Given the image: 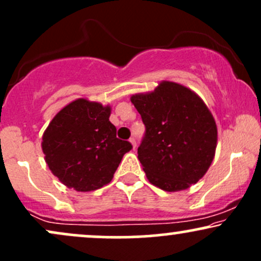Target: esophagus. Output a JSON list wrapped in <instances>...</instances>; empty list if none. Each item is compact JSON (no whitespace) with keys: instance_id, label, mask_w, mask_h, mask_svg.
I'll return each instance as SVG.
<instances>
[{"instance_id":"34e87169","label":"esophagus","mask_w":261,"mask_h":261,"mask_svg":"<svg viewBox=\"0 0 261 261\" xmlns=\"http://www.w3.org/2000/svg\"><path fill=\"white\" fill-rule=\"evenodd\" d=\"M130 143H131V145H133V148H136L137 143H136V140H135L134 137H131V139H130Z\"/></svg>"}]
</instances>
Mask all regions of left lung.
<instances>
[{
  "instance_id": "8db88e82",
  "label": "left lung",
  "mask_w": 261,
  "mask_h": 261,
  "mask_svg": "<svg viewBox=\"0 0 261 261\" xmlns=\"http://www.w3.org/2000/svg\"><path fill=\"white\" fill-rule=\"evenodd\" d=\"M130 99L146 126L137 154L148 181L164 191L185 190L199 181L217 147L216 121L205 101L170 81Z\"/></svg>"
}]
</instances>
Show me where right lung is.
Listing matches in <instances>:
<instances>
[{"mask_svg": "<svg viewBox=\"0 0 261 261\" xmlns=\"http://www.w3.org/2000/svg\"><path fill=\"white\" fill-rule=\"evenodd\" d=\"M110 113V106L79 98L62 108L44 131L45 162L67 188L86 193L109 184L133 148L128 141L116 137Z\"/></svg>", "mask_w": 261, "mask_h": 261, "instance_id": "1", "label": "right lung"}]
</instances>
